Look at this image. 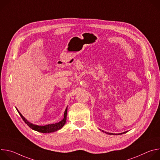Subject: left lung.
Instances as JSON below:
<instances>
[{"label":"left lung","instance_id":"1","mask_svg":"<svg viewBox=\"0 0 160 160\" xmlns=\"http://www.w3.org/2000/svg\"><path fill=\"white\" fill-rule=\"evenodd\" d=\"M100 130H101L100 129ZM102 132H104V133H106L107 134H109V135H121V134H123L125 133H127L128 131H126V132H122V133H109V132H104V130H102Z\"/></svg>","mask_w":160,"mask_h":160}]
</instances>
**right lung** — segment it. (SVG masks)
<instances>
[{"label": "right lung", "instance_id": "add662e5", "mask_svg": "<svg viewBox=\"0 0 160 160\" xmlns=\"http://www.w3.org/2000/svg\"><path fill=\"white\" fill-rule=\"evenodd\" d=\"M18 113L19 114V115L21 116V117L22 118V119L23 120V121L25 122L26 124H27V125L30 127L32 129L41 132V133H51V132H56L59 129H61L66 123V117H67V110H68V106L66 107L64 112V118L63 119L60 121L58 123H52V124H48V125H35L33 124L32 123H30V122H28L23 116L21 115V113L18 111V109L16 108Z\"/></svg>", "mask_w": 160, "mask_h": 160}]
</instances>
